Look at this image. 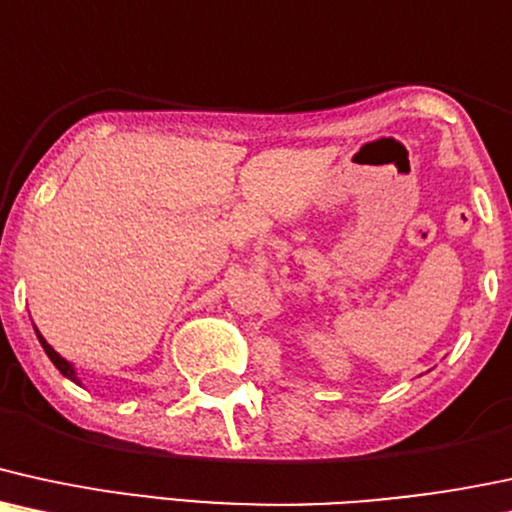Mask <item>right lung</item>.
I'll list each match as a JSON object with an SVG mask.
<instances>
[{"mask_svg":"<svg viewBox=\"0 0 512 512\" xmlns=\"http://www.w3.org/2000/svg\"><path fill=\"white\" fill-rule=\"evenodd\" d=\"M35 333H38V330H35ZM38 340H40L42 350H45V352H47V357H50V359H52V364H54V366H57V369H59V371H62V374H64L66 378H71V381H76V383H78V378H76V374H74V366H71L69 362H66V359H62V357H59V354H57V352H54L50 345H47V342H45V338H42V335H40V333H38Z\"/></svg>","mask_w":512,"mask_h":512,"instance_id":"1","label":"right lung"}]
</instances>
